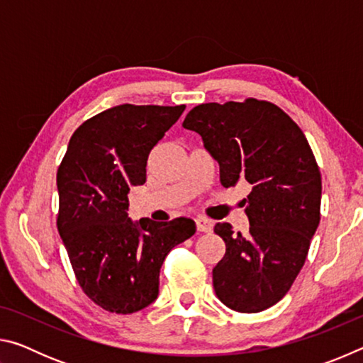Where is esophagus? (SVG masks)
Listing matches in <instances>:
<instances>
[{"instance_id": "1", "label": "esophagus", "mask_w": 363, "mask_h": 363, "mask_svg": "<svg viewBox=\"0 0 363 363\" xmlns=\"http://www.w3.org/2000/svg\"><path fill=\"white\" fill-rule=\"evenodd\" d=\"M195 224H196V230H199V232H206L208 233V232L213 230V223L206 218H196Z\"/></svg>"}]
</instances>
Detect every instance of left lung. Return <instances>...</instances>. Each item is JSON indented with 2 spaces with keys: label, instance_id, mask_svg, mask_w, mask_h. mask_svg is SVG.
Listing matches in <instances>:
<instances>
[{
  "label": "left lung",
  "instance_id": "8db88e82",
  "mask_svg": "<svg viewBox=\"0 0 363 363\" xmlns=\"http://www.w3.org/2000/svg\"><path fill=\"white\" fill-rule=\"evenodd\" d=\"M182 126L203 139L224 187H251L243 200L247 235L229 224L214 225L225 243V255L213 269L216 296L243 314L269 309L298 277L320 223L322 176L314 152L290 115L253 97L200 104Z\"/></svg>",
  "mask_w": 363,
  "mask_h": 363
}]
</instances>
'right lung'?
Listing matches in <instances>:
<instances>
[{
    "label": "right lung",
    "mask_w": 363,
    "mask_h": 363,
    "mask_svg": "<svg viewBox=\"0 0 363 363\" xmlns=\"http://www.w3.org/2000/svg\"><path fill=\"white\" fill-rule=\"evenodd\" d=\"M186 106L123 104L86 120L57 169V230L86 296L112 314L157 299L164 257L195 233V223L128 218V192L145 182L147 158Z\"/></svg>",
    "instance_id": "obj_1"
}]
</instances>
